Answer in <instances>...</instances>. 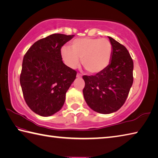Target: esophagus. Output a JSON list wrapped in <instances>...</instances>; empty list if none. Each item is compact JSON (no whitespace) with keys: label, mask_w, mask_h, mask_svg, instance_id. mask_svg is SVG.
Here are the masks:
<instances>
[{"label":"esophagus","mask_w":158,"mask_h":158,"mask_svg":"<svg viewBox=\"0 0 158 158\" xmlns=\"http://www.w3.org/2000/svg\"><path fill=\"white\" fill-rule=\"evenodd\" d=\"M77 78H81V77H82V76L81 75H80V73H77Z\"/></svg>","instance_id":"1"}]
</instances>
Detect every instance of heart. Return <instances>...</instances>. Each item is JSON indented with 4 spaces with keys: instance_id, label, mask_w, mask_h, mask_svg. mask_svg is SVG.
Returning a JSON list of instances; mask_svg holds the SVG:
<instances>
[{
    "instance_id": "b5f03b06",
    "label": "heart",
    "mask_w": 158,
    "mask_h": 158,
    "mask_svg": "<svg viewBox=\"0 0 158 158\" xmlns=\"http://www.w3.org/2000/svg\"><path fill=\"white\" fill-rule=\"evenodd\" d=\"M71 49L64 47L61 55L65 63L72 69L82 66L91 74H97L106 69L111 61L113 46L106 38H82L71 43Z\"/></svg>"
}]
</instances>
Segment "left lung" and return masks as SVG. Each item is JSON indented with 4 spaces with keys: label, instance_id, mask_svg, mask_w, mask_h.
Listing matches in <instances>:
<instances>
[{
    "label": "left lung",
    "instance_id": "8db88e82",
    "mask_svg": "<svg viewBox=\"0 0 158 158\" xmlns=\"http://www.w3.org/2000/svg\"><path fill=\"white\" fill-rule=\"evenodd\" d=\"M111 61L95 76H83V95L91 109L102 114L118 111L125 102L133 82V61L127 48L111 37Z\"/></svg>",
    "mask_w": 158,
    "mask_h": 158
}]
</instances>
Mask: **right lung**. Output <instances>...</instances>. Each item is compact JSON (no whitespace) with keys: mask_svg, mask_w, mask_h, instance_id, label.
Listing matches in <instances>:
<instances>
[{"mask_svg":"<svg viewBox=\"0 0 158 158\" xmlns=\"http://www.w3.org/2000/svg\"><path fill=\"white\" fill-rule=\"evenodd\" d=\"M73 35L53 34L38 40L24 56L20 76L24 99L35 114L50 116L60 111L77 72L62 60L61 47Z\"/></svg>","mask_w":158,"mask_h":158,"instance_id":"1","label":"right lung"}]
</instances>
